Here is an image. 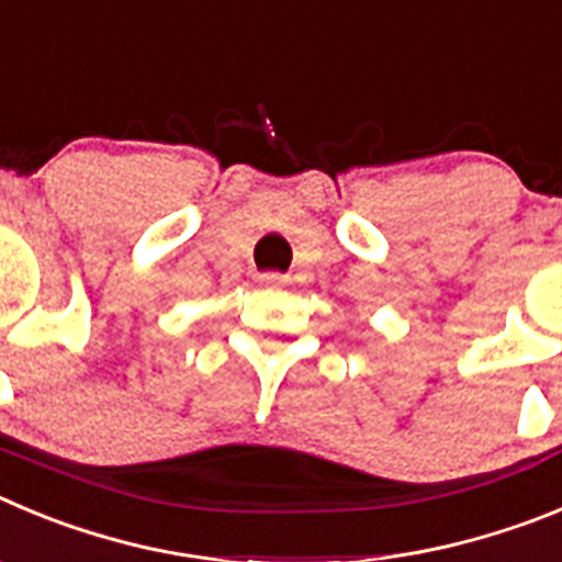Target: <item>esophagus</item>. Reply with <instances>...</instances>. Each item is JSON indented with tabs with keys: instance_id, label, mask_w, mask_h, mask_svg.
<instances>
[{
	"instance_id": "obj_1",
	"label": "esophagus",
	"mask_w": 562,
	"mask_h": 562,
	"mask_svg": "<svg viewBox=\"0 0 562 562\" xmlns=\"http://www.w3.org/2000/svg\"><path fill=\"white\" fill-rule=\"evenodd\" d=\"M260 282H262V285L280 288V285H285L288 277H285V274H280V271H262V274H260Z\"/></svg>"
}]
</instances>
